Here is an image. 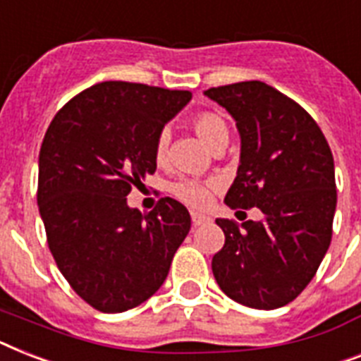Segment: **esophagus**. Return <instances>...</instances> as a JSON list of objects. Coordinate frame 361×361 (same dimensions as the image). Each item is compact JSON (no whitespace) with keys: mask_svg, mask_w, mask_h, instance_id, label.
<instances>
[{"mask_svg":"<svg viewBox=\"0 0 361 361\" xmlns=\"http://www.w3.org/2000/svg\"><path fill=\"white\" fill-rule=\"evenodd\" d=\"M190 219H192V224H195V226H204V224H207V222L211 221L209 216L202 215V213H192Z\"/></svg>","mask_w":361,"mask_h":361,"instance_id":"obj_1","label":"esophagus"}]
</instances>
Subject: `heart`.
<instances>
[{
    "label": "heart",
    "mask_w": 361,
    "mask_h": 361,
    "mask_svg": "<svg viewBox=\"0 0 361 361\" xmlns=\"http://www.w3.org/2000/svg\"><path fill=\"white\" fill-rule=\"evenodd\" d=\"M190 126H192L195 133L209 146L211 150L224 148L228 145V140H230V126H228L226 118L221 113H215V111L196 113L190 118ZM166 154H169V131L163 130L159 131L154 145L155 163H159V165L165 163ZM211 189H213V183L185 178V180L176 181L171 190L178 200L185 202L187 206L204 207L209 202Z\"/></svg>",
    "instance_id": "b5f03b06"
}]
</instances>
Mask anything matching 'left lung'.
<instances>
[{
	"label": "left lung",
	"mask_w": 361,
	"mask_h": 361,
	"mask_svg": "<svg viewBox=\"0 0 361 361\" xmlns=\"http://www.w3.org/2000/svg\"><path fill=\"white\" fill-rule=\"evenodd\" d=\"M204 94L235 118L241 135V165L224 202L263 213L241 226L216 219L226 239L211 262L213 276L243 306L282 307L312 282L332 241V152L310 113L271 85L241 81Z\"/></svg>",
	"instance_id": "8db88e82"
}]
</instances>
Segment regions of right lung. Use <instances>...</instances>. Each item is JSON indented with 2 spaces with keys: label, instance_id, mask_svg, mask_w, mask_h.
I'll return each mask as SVG.
<instances>
[{
  "label": "right lung",
  "instance_id": "obj_1",
  "mask_svg": "<svg viewBox=\"0 0 361 361\" xmlns=\"http://www.w3.org/2000/svg\"><path fill=\"white\" fill-rule=\"evenodd\" d=\"M190 98L189 90L104 81L70 99L44 135L37 202L49 252L98 312L148 300L189 233V211L174 198L142 215L126 196L155 172V139Z\"/></svg>",
  "mask_w": 361,
  "mask_h": 361
}]
</instances>
